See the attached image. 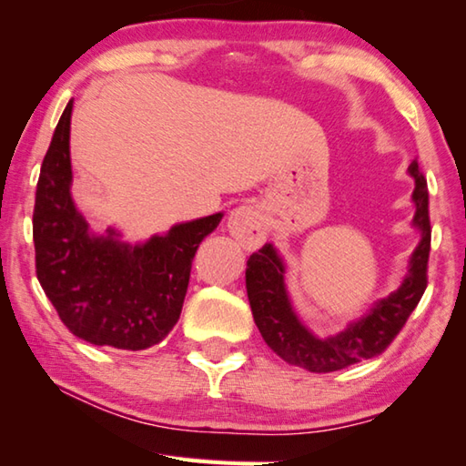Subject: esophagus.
Returning a JSON list of instances; mask_svg holds the SVG:
<instances>
[{
  "label": "esophagus",
  "instance_id": "1",
  "mask_svg": "<svg viewBox=\"0 0 466 466\" xmlns=\"http://www.w3.org/2000/svg\"><path fill=\"white\" fill-rule=\"evenodd\" d=\"M228 233L233 235L235 241L241 243L243 249L254 251L266 241L268 228H266V217L256 206H239L231 212L227 220Z\"/></svg>",
  "mask_w": 466,
  "mask_h": 466
}]
</instances>
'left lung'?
Here are the masks:
<instances>
[{"label":"left lung","mask_w":466,"mask_h":466,"mask_svg":"<svg viewBox=\"0 0 466 466\" xmlns=\"http://www.w3.org/2000/svg\"><path fill=\"white\" fill-rule=\"evenodd\" d=\"M409 175L415 179L413 227L419 231V243L409 258L405 279L396 291L373 301L361 318L353 319L339 334L319 339L303 326L287 293V266L272 243H266L249 256L246 289L254 322L266 345L287 363L328 373L371 360L390 345L410 311L417 308L427 287V258L431 246L430 194L417 161L410 163Z\"/></svg>","instance_id":"obj_1"}]
</instances>
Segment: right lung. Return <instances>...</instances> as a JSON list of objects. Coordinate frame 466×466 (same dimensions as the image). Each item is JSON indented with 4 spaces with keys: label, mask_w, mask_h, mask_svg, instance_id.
Segmentation results:
<instances>
[{
    "label": "right lung",
    "mask_w": 466,
    "mask_h": 466,
    "mask_svg": "<svg viewBox=\"0 0 466 466\" xmlns=\"http://www.w3.org/2000/svg\"><path fill=\"white\" fill-rule=\"evenodd\" d=\"M66 105L36 183L33 239L36 279L76 337L98 347L144 350L177 324L196 249L223 212L173 225L142 243L117 228L90 231L72 198L70 121Z\"/></svg>",
    "instance_id": "1"
}]
</instances>
